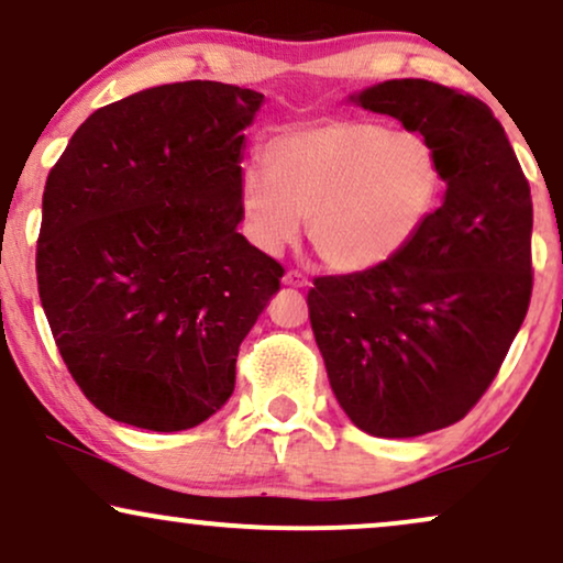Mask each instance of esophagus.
I'll return each instance as SVG.
<instances>
[{
	"instance_id": "esophagus-1",
	"label": "esophagus",
	"mask_w": 563,
	"mask_h": 563,
	"mask_svg": "<svg viewBox=\"0 0 563 563\" xmlns=\"http://www.w3.org/2000/svg\"><path fill=\"white\" fill-rule=\"evenodd\" d=\"M283 286H288V288H303V286H309V280H306V277H303L301 273H296V269H290V273L283 275Z\"/></svg>"
}]
</instances>
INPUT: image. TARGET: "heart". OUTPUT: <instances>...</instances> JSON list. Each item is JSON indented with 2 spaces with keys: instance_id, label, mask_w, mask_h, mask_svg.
<instances>
[{
  "instance_id": "b5f03b06",
  "label": "heart",
  "mask_w": 563,
  "mask_h": 563,
  "mask_svg": "<svg viewBox=\"0 0 563 563\" xmlns=\"http://www.w3.org/2000/svg\"><path fill=\"white\" fill-rule=\"evenodd\" d=\"M265 176L239 181L241 229L262 254L301 236L327 267L361 275L395 262L426 231L444 195L439 147L421 132L324 119L275 134L262 147Z\"/></svg>"
}]
</instances>
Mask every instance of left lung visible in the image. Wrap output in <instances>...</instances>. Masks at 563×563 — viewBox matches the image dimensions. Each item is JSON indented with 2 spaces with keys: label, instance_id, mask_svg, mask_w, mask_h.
<instances>
[{
  "label": "left lung",
  "instance_id": "8db88e82",
  "mask_svg": "<svg viewBox=\"0 0 563 563\" xmlns=\"http://www.w3.org/2000/svg\"><path fill=\"white\" fill-rule=\"evenodd\" d=\"M439 147L446 191L389 265L317 277L309 319L330 387L361 431L412 439L467 416L499 372L532 290V199L507 132L478 98L429 80L347 96Z\"/></svg>",
  "mask_w": 563,
  "mask_h": 563
}]
</instances>
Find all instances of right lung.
<instances>
[{
    "label": "right lung",
    "mask_w": 563,
    "mask_h": 563,
    "mask_svg": "<svg viewBox=\"0 0 563 563\" xmlns=\"http://www.w3.org/2000/svg\"><path fill=\"white\" fill-rule=\"evenodd\" d=\"M257 90L189 80L92 111L44 189L35 273L56 347L98 410L184 431L229 402L283 267L239 233Z\"/></svg>",
    "instance_id": "add662e5"
}]
</instances>
